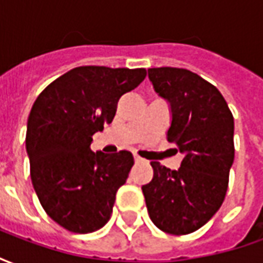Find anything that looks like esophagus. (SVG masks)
I'll return each instance as SVG.
<instances>
[{
	"label": "esophagus",
	"mask_w": 263,
	"mask_h": 263,
	"mask_svg": "<svg viewBox=\"0 0 263 263\" xmlns=\"http://www.w3.org/2000/svg\"><path fill=\"white\" fill-rule=\"evenodd\" d=\"M134 159H135V162H143L142 158H141V156H138V155H135V158H134Z\"/></svg>",
	"instance_id": "1"
}]
</instances>
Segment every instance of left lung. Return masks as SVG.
<instances>
[{
	"instance_id": "8db88e82",
	"label": "left lung",
	"mask_w": 263,
	"mask_h": 263,
	"mask_svg": "<svg viewBox=\"0 0 263 263\" xmlns=\"http://www.w3.org/2000/svg\"><path fill=\"white\" fill-rule=\"evenodd\" d=\"M156 92L171 103L167 141L183 155L171 171L151 162L154 179L142 186L154 224L173 235L197 231L218 211L234 162V117L218 88L187 69H148Z\"/></svg>"
}]
</instances>
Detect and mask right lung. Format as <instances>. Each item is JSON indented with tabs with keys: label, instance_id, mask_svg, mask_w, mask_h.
Returning <instances> with one entry per match:
<instances>
[{
	"label": "right lung",
	"instance_id": "add662e5",
	"mask_svg": "<svg viewBox=\"0 0 263 263\" xmlns=\"http://www.w3.org/2000/svg\"><path fill=\"white\" fill-rule=\"evenodd\" d=\"M145 76V69L80 66L52 81L32 105L25 139L32 184L46 214L67 231L87 234L108 222L134 156L94 154L90 143Z\"/></svg>",
	"mask_w": 263,
	"mask_h": 263
}]
</instances>
